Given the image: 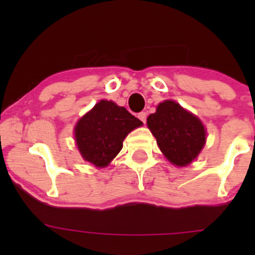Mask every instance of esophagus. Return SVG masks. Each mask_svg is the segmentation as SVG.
<instances>
[{"label": "esophagus", "mask_w": 255, "mask_h": 255, "mask_svg": "<svg viewBox=\"0 0 255 255\" xmlns=\"http://www.w3.org/2000/svg\"><path fill=\"white\" fill-rule=\"evenodd\" d=\"M137 118H139V120H141L142 122H146V118H147V114L145 113V111H141V113H139L137 114Z\"/></svg>", "instance_id": "1"}]
</instances>
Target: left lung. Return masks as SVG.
<instances>
[{
	"label": "left lung",
	"instance_id": "obj_1",
	"mask_svg": "<svg viewBox=\"0 0 255 255\" xmlns=\"http://www.w3.org/2000/svg\"><path fill=\"white\" fill-rule=\"evenodd\" d=\"M147 126L160 151L172 164L184 166L204 147L206 133L197 116L174 101H165L147 118Z\"/></svg>",
	"mask_w": 255,
	"mask_h": 255
}]
</instances>
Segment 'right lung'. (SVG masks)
<instances>
[{
  "instance_id": "add662e5",
  "label": "right lung",
  "mask_w": 255,
  "mask_h": 255,
  "mask_svg": "<svg viewBox=\"0 0 255 255\" xmlns=\"http://www.w3.org/2000/svg\"><path fill=\"white\" fill-rule=\"evenodd\" d=\"M142 122L124 107L101 101L75 127V140L85 160L104 168L121 151L130 130Z\"/></svg>"
}]
</instances>
